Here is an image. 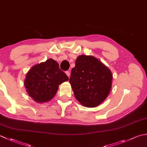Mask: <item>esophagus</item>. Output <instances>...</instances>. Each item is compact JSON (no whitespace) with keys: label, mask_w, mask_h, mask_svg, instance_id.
Instances as JSON below:
<instances>
[{"label":"esophagus","mask_w":147,"mask_h":147,"mask_svg":"<svg viewBox=\"0 0 147 147\" xmlns=\"http://www.w3.org/2000/svg\"><path fill=\"white\" fill-rule=\"evenodd\" d=\"M65 74H67V76L69 78L70 77V72L69 71H65Z\"/></svg>","instance_id":"34e87169"}]
</instances>
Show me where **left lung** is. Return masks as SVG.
I'll return each mask as SVG.
<instances>
[{
  "mask_svg": "<svg viewBox=\"0 0 147 147\" xmlns=\"http://www.w3.org/2000/svg\"><path fill=\"white\" fill-rule=\"evenodd\" d=\"M111 70L92 55L77 57L72 69L69 83L74 95L81 104L95 107L107 97L112 86Z\"/></svg>",
  "mask_w": 147,
  "mask_h": 147,
  "instance_id": "left-lung-1",
  "label": "left lung"
}]
</instances>
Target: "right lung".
<instances>
[{"instance_id": "obj_1", "label": "right lung", "mask_w": 147, "mask_h": 147, "mask_svg": "<svg viewBox=\"0 0 147 147\" xmlns=\"http://www.w3.org/2000/svg\"><path fill=\"white\" fill-rule=\"evenodd\" d=\"M68 80L57 62L49 59L30 69L26 75L24 86L34 100L43 103L51 100L57 93L59 85Z\"/></svg>"}]
</instances>
